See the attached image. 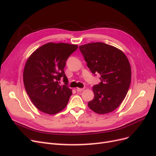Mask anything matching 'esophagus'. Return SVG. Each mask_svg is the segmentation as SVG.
Instances as JSON below:
<instances>
[{"label":"esophagus","mask_w":156,"mask_h":156,"mask_svg":"<svg viewBox=\"0 0 156 156\" xmlns=\"http://www.w3.org/2000/svg\"><path fill=\"white\" fill-rule=\"evenodd\" d=\"M84 90V88H76V90H77V92H81V91Z\"/></svg>","instance_id":"1"}]
</instances>
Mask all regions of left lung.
<instances>
[{"instance_id":"obj_1","label":"left lung","mask_w":156,"mask_h":156,"mask_svg":"<svg viewBox=\"0 0 156 156\" xmlns=\"http://www.w3.org/2000/svg\"><path fill=\"white\" fill-rule=\"evenodd\" d=\"M91 72L100 74L101 82L92 88L93 100L88 105L98 114L115 110L123 101L131 78V66L125 54L112 45L96 42L79 46Z\"/></svg>"}]
</instances>
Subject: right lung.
Returning <instances> with one entry per match:
<instances>
[{"mask_svg": "<svg viewBox=\"0 0 156 156\" xmlns=\"http://www.w3.org/2000/svg\"><path fill=\"white\" fill-rule=\"evenodd\" d=\"M77 45L48 43L37 49L28 58L23 71L26 92L36 107L49 115H55L66 107L72 92L64 68ZM63 78L65 83L60 86Z\"/></svg>", "mask_w": 156, "mask_h": 156, "instance_id": "1", "label": "right lung"}]
</instances>
